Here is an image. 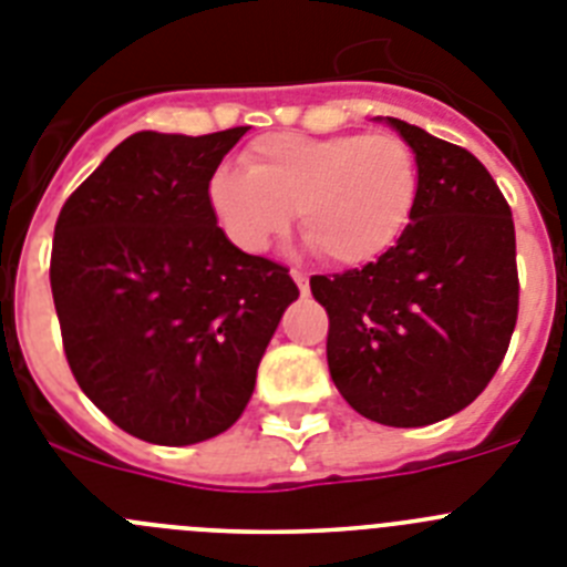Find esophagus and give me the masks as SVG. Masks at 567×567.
Listing matches in <instances>:
<instances>
[{"mask_svg":"<svg viewBox=\"0 0 567 567\" xmlns=\"http://www.w3.org/2000/svg\"><path fill=\"white\" fill-rule=\"evenodd\" d=\"M289 275H292V280H295V284H298L300 295H307L309 292V278H307V275L298 272V269H292V272H289Z\"/></svg>","mask_w":567,"mask_h":567,"instance_id":"34e87169","label":"esophagus"}]
</instances>
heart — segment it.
<instances>
[{
    "instance_id": "b5f03b06",
    "label": "heart",
    "mask_w": 567,
    "mask_h": 567,
    "mask_svg": "<svg viewBox=\"0 0 567 567\" xmlns=\"http://www.w3.org/2000/svg\"><path fill=\"white\" fill-rule=\"evenodd\" d=\"M247 173L209 178L215 224L244 252L267 249L292 213L329 264H374L403 238L417 209L420 164L394 133L264 135L244 155Z\"/></svg>"
}]
</instances>
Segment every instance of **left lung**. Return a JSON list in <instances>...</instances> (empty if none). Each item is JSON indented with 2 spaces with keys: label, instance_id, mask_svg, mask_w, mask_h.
<instances>
[{
  "label": "left lung",
  "instance_id": "1",
  "mask_svg": "<svg viewBox=\"0 0 567 567\" xmlns=\"http://www.w3.org/2000/svg\"><path fill=\"white\" fill-rule=\"evenodd\" d=\"M414 150L420 198L383 258L315 275L329 312L327 360L354 412L417 429L474 403L508 349L519 280L514 221L488 169L468 150L378 115Z\"/></svg>",
  "mask_w": 567,
  "mask_h": 567
}]
</instances>
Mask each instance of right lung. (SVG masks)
<instances>
[{"label":"right lung","mask_w":567,"mask_h":567,"mask_svg":"<svg viewBox=\"0 0 567 567\" xmlns=\"http://www.w3.org/2000/svg\"><path fill=\"white\" fill-rule=\"evenodd\" d=\"M247 127L124 138L59 213L50 289L82 392L155 445L227 432L298 287L240 252L207 187Z\"/></svg>","instance_id":"1"}]
</instances>
